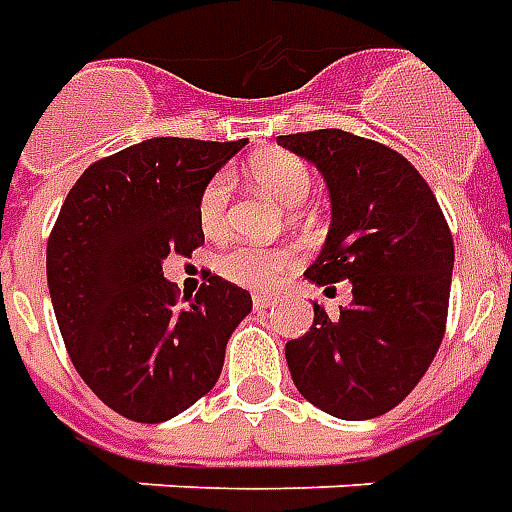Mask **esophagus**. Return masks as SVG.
Segmentation results:
<instances>
[{"instance_id": "34e87169", "label": "esophagus", "mask_w": 512, "mask_h": 512, "mask_svg": "<svg viewBox=\"0 0 512 512\" xmlns=\"http://www.w3.org/2000/svg\"><path fill=\"white\" fill-rule=\"evenodd\" d=\"M252 305H255V308H269V305H274V300L266 297V294H255V297H252Z\"/></svg>"}]
</instances>
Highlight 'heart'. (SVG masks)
Returning <instances> with one entry per match:
<instances>
[{"instance_id":"1","label":"heart","mask_w":512,"mask_h":512,"mask_svg":"<svg viewBox=\"0 0 512 512\" xmlns=\"http://www.w3.org/2000/svg\"><path fill=\"white\" fill-rule=\"evenodd\" d=\"M249 176L263 190H269L271 196L280 198L283 204H300L311 190V170L305 168L300 156L288 154V151L257 154L249 162ZM229 198H232V182H229L227 170L212 173L198 193V224H201V232L207 238H221L227 232ZM297 263H300L297 246L241 243V246H232L221 255L218 271L227 277L229 283L266 291L271 285L280 283L288 271L297 269Z\"/></svg>"}]
</instances>
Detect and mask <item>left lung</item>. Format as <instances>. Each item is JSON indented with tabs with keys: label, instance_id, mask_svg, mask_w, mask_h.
<instances>
[{
	"label": "left lung",
	"instance_id": "obj_1",
	"mask_svg": "<svg viewBox=\"0 0 512 512\" xmlns=\"http://www.w3.org/2000/svg\"><path fill=\"white\" fill-rule=\"evenodd\" d=\"M322 170L330 190L325 249L305 271L319 285L353 283V302L285 344L305 401L342 420L395 409L440 350L448 319L454 238L417 168L375 139L342 128L280 137Z\"/></svg>",
	"mask_w": 512,
	"mask_h": 512
}]
</instances>
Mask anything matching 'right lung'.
Instances as JSON below:
<instances>
[{"label": "right lung", "instance_id": "add662e5", "mask_svg": "<svg viewBox=\"0 0 512 512\" xmlns=\"http://www.w3.org/2000/svg\"><path fill=\"white\" fill-rule=\"evenodd\" d=\"M246 139L154 137L97 159L47 241V283L69 358L117 415L162 423L204 398L252 297L218 274L196 297L162 277L204 243L198 193Z\"/></svg>", "mask_w": 512, "mask_h": 512}]
</instances>
